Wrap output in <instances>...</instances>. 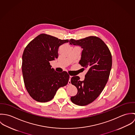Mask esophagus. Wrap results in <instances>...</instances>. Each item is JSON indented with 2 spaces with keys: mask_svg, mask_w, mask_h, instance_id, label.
<instances>
[{
  "mask_svg": "<svg viewBox=\"0 0 135 135\" xmlns=\"http://www.w3.org/2000/svg\"><path fill=\"white\" fill-rule=\"evenodd\" d=\"M72 76H70V78H69V80L68 81V84L69 85H71V78Z\"/></svg>",
  "mask_w": 135,
  "mask_h": 135,
  "instance_id": "esophagus-1",
  "label": "esophagus"
}]
</instances>
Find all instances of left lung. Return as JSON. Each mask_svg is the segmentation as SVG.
I'll list each match as a JSON object with an SVG mask.
<instances>
[{
    "mask_svg": "<svg viewBox=\"0 0 135 135\" xmlns=\"http://www.w3.org/2000/svg\"><path fill=\"white\" fill-rule=\"evenodd\" d=\"M69 42L83 49L79 64L87 71L83 81L78 76L71 78V84L77 88V94L71 97V100L78 105H86L96 99L107 83L112 64L111 53L104 42L97 36L71 39Z\"/></svg>",
    "mask_w": 135,
    "mask_h": 135,
    "instance_id": "left-lung-1",
    "label": "left lung"
}]
</instances>
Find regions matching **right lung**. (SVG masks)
<instances>
[{
  "label": "right lung",
  "mask_w": 135,
  "mask_h": 135,
  "mask_svg": "<svg viewBox=\"0 0 135 135\" xmlns=\"http://www.w3.org/2000/svg\"><path fill=\"white\" fill-rule=\"evenodd\" d=\"M41 34L26 46L22 55V71L25 87L34 100L40 102L51 100L58 89L66 86L70 75L66 71L58 73L51 68L50 61L58 58V48L68 42Z\"/></svg>",
  "instance_id": "obj_1"
}]
</instances>
